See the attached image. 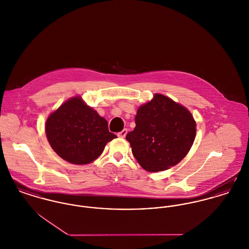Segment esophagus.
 <instances>
[{
    "mask_svg": "<svg viewBox=\"0 0 249 249\" xmlns=\"http://www.w3.org/2000/svg\"><path fill=\"white\" fill-rule=\"evenodd\" d=\"M127 132H128V130H127V129H124V130H122L121 132H119L117 133V136H118V137H121V138H124V137L126 136Z\"/></svg>",
    "mask_w": 249,
    "mask_h": 249,
    "instance_id": "obj_1",
    "label": "esophagus"
}]
</instances>
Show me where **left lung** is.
Here are the masks:
<instances>
[{"instance_id":"obj_1","label":"left lung","mask_w":249,"mask_h":249,"mask_svg":"<svg viewBox=\"0 0 249 249\" xmlns=\"http://www.w3.org/2000/svg\"><path fill=\"white\" fill-rule=\"evenodd\" d=\"M135 124L126 139L134 158L149 172L162 171L178 163L196 137V124L190 112L161 94L139 107Z\"/></svg>"}]
</instances>
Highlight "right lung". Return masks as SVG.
I'll return each mask as SVG.
<instances>
[{"mask_svg":"<svg viewBox=\"0 0 249 249\" xmlns=\"http://www.w3.org/2000/svg\"><path fill=\"white\" fill-rule=\"evenodd\" d=\"M46 135L59 156L74 164L94 161L105 145L117 137L109 132L106 119L79 97L62 104L48 117Z\"/></svg>","mask_w":249,"mask_h":249,"instance_id":"1","label":"right lung"}]
</instances>
